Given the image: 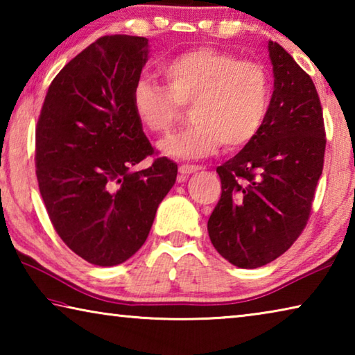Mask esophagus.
Instances as JSON below:
<instances>
[{
    "mask_svg": "<svg viewBox=\"0 0 355 355\" xmlns=\"http://www.w3.org/2000/svg\"><path fill=\"white\" fill-rule=\"evenodd\" d=\"M202 167L200 166H188V164H183V166H180L178 167V172H180V178H186L188 175H191V173H194V172H197V171H200Z\"/></svg>",
    "mask_w": 355,
    "mask_h": 355,
    "instance_id": "esophagus-1",
    "label": "esophagus"
}]
</instances>
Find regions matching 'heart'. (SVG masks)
Returning a JSON list of instances; mask_svg holds the SVG:
<instances>
[{"mask_svg":"<svg viewBox=\"0 0 355 355\" xmlns=\"http://www.w3.org/2000/svg\"><path fill=\"white\" fill-rule=\"evenodd\" d=\"M166 87L139 80L131 106L150 133H169L191 106L192 127L166 139L161 152L177 159H197L222 147L238 150L263 127L271 101V81L260 64L238 61L230 53L197 48L164 64Z\"/></svg>","mask_w":355,"mask_h":355,"instance_id":"b5f03b06","label":"heart"}]
</instances>
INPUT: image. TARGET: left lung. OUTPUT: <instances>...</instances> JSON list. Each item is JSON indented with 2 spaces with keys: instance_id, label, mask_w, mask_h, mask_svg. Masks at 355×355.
Returning <instances> with one entry per match:
<instances>
[{
  "instance_id": "obj_1",
  "label": "left lung",
  "mask_w": 355,
  "mask_h": 355,
  "mask_svg": "<svg viewBox=\"0 0 355 355\" xmlns=\"http://www.w3.org/2000/svg\"><path fill=\"white\" fill-rule=\"evenodd\" d=\"M274 92L258 135L219 166L222 194L208 235L227 261L255 269L302 233L322 173L326 133L311 78L277 42H268Z\"/></svg>"
}]
</instances>
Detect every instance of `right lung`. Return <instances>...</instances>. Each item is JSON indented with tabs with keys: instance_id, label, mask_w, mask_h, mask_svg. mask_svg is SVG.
<instances>
[{
	"instance_id": "add662e5",
	"label": "right lung",
	"mask_w": 355,
	"mask_h": 355,
	"mask_svg": "<svg viewBox=\"0 0 355 355\" xmlns=\"http://www.w3.org/2000/svg\"><path fill=\"white\" fill-rule=\"evenodd\" d=\"M147 61L146 37H100L53 80L35 128V173L53 227L97 266L142 248L177 178L166 156L133 171L153 153L131 106Z\"/></svg>"
}]
</instances>
